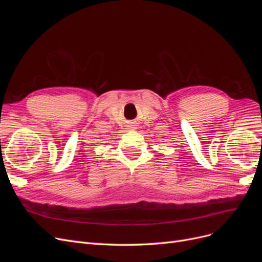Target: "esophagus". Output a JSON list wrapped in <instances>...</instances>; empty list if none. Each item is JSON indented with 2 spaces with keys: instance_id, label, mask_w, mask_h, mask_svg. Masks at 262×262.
Returning <instances> with one entry per match:
<instances>
[{
  "instance_id": "obj_1",
  "label": "esophagus",
  "mask_w": 262,
  "mask_h": 262,
  "mask_svg": "<svg viewBox=\"0 0 262 262\" xmlns=\"http://www.w3.org/2000/svg\"><path fill=\"white\" fill-rule=\"evenodd\" d=\"M128 126H129V129H137L136 125H133V124H130V125H128Z\"/></svg>"
}]
</instances>
